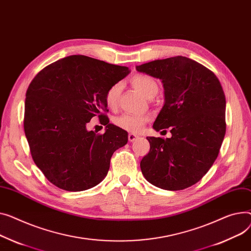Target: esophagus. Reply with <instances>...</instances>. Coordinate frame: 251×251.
Here are the masks:
<instances>
[{
    "mask_svg": "<svg viewBox=\"0 0 251 251\" xmlns=\"http://www.w3.org/2000/svg\"><path fill=\"white\" fill-rule=\"evenodd\" d=\"M136 139H137V135L133 134V133H129V134H128V140H129L130 142L135 141Z\"/></svg>",
    "mask_w": 251,
    "mask_h": 251,
    "instance_id": "34e87169",
    "label": "esophagus"
}]
</instances>
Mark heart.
<instances>
[{"label": "heart", "instance_id": "heart-1", "mask_svg": "<svg viewBox=\"0 0 251 251\" xmlns=\"http://www.w3.org/2000/svg\"><path fill=\"white\" fill-rule=\"evenodd\" d=\"M131 85L137 91H139L143 96L148 99H151L158 93L157 81L146 75H136L130 79ZM122 86L120 82H117L111 86L105 95V101L110 109H115L118 104ZM147 121V117L143 115H133V114H123L115 119L116 126L124 129L128 132H138L144 123Z\"/></svg>", "mask_w": 251, "mask_h": 251}]
</instances>
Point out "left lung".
Listing matches in <instances>:
<instances>
[{
	"mask_svg": "<svg viewBox=\"0 0 251 251\" xmlns=\"http://www.w3.org/2000/svg\"><path fill=\"white\" fill-rule=\"evenodd\" d=\"M136 71L159 78L164 104L153 123L171 127V138L147 137L150 150L141 172L151 185L168 191L187 189L201 179L218 156L225 132L226 100L217 76L185 56L157 59Z\"/></svg>",
	"mask_w": 251,
	"mask_h": 251,
	"instance_id": "8db88e82",
	"label": "left lung"
}]
</instances>
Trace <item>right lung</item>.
<instances>
[{"label":"right lung","mask_w":251,"mask_h":251,"mask_svg":"<svg viewBox=\"0 0 251 251\" xmlns=\"http://www.w3.org/2000/svg\"><path fill=\"white\" fill-rule=\"evenodd\" d=\"M126 66L85 55H71L46 66L26 92L24 131L33 160L59 189L80 192L107 176L111 157L128 133L109 123L105 95L126 75ZM98 115L104 135L86 129Z\"/></svg>","instance_id":"1"}]
</instances>
